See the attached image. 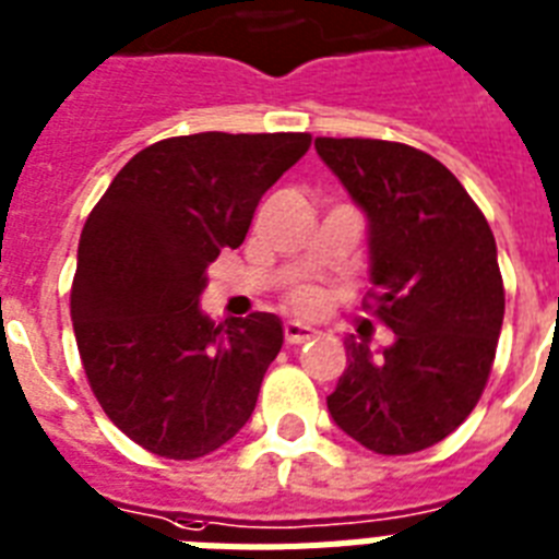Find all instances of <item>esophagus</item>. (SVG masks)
Returning a JSON list of instances; mask_svg holds the SVG:
<instances>
[{
  "label": "esophagus",
  "instance_id": "34e87169",
  "mask_svg": "<svg viewBox=\"0 0 559 559\" xmlns=\"http://www.w3.org/2000/svg\"><path fill=\"white\" fill-rule=\"evenodd\" d=\"M313 336V329L302 325V322H285V343L288 345H302Z\"/></svg>",
  "mask_w": 559,
  "mask_h": 559
}]
</instances>
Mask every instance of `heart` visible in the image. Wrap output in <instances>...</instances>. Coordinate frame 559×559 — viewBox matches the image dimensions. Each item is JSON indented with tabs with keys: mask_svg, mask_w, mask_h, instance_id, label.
Segmentation results:
<instances>
[{
	"mask_svg": "<svg viewBox=\"0 0 559 559\" xmlns=\"http://www.w3.org/2000/svg\"><path fill=\"white\" fill-rule=\"evenodd\" d=\"M290 306L302 313H311L322 306V294L317 288H297L290 294Z\"/></svg>",
	"mask_w": 559,
	"mask_h": 559,
	"instance_id": "heart-1",
	"label": "heart"
}]
</instances>
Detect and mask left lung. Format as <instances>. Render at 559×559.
I'll return each instance as SVG.
<instances>
[{
    "instance_id": "obj_1",
    "label": "left lung",
    "mask_w": 559,
    "mask_h": 559,
    "mask_svg": "<svg viewBox=\"0 0 559 559\" xmlns=\"http://www.w3.org/2000/svg\"><path fill=\"white\" fill-rule=\"evenodd\" d=\"M313 145L366 211V308L394 331L380 359L354 336L345 343L348 368L329 412L373 454L431 449L474 412L495 366L506 313L495 234L426 151L359 136Z\"/></svg>"
}]
</instances>
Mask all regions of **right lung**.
<instances>
[{
	"instance_id": "1",
	"label": "right lung",
	"mask_w": 559,
	"mask_h": 559,
	"mask_svg": "<svg viewBox=\"0 0 559 559\" xmlns=\"http://www.w3.org/2000/svg\"><path fill=\"white\" fill-rule=\"evenodd\" d=\"M308 145L311 133L170 136L133 156L87 216L71 285L76 348L110 423L151 454L197 460L251 417L283 322L257 311L214 325L200 294Z\"/></svg>"
}]
</instances>
